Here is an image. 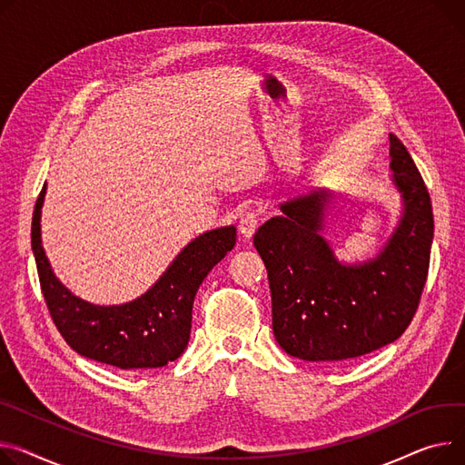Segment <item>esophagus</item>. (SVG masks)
I'll return each mask as SVG.
<instances>
[{
    "mask_svg": "<svg viewBox=\"0 0 465 465\" xmlns=\"http://www.w3.org/2000/svg\"><path fill=\"white\" fill-rule=\"evenodd\" d=\"M258 221H260L258 219V213H254V211H249V213L241 214V219H239V233H241V237L251 239L254 235L256 228H258Z\"/></svg>",
    "mask_w": 465,
    "mask_h": 465,
    "instance_id": "esophagus-1",
    "label": "esophagus"
}]
</instances>
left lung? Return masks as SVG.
I'll return each instance as SVG.
<instances>
[{"mask_svg": "<svg viewBox=\"0 0 465 465\" xmlns=\"http://www.w3.org/2000/svg\"><path fill=\"white\" fill-rule=\"evenodd\" d=\"M391 140V183L400 194L398 224L376 258L344 263L322 235L334 196L314 189L281 203L254 235L272 301L281 348L311 362L350 361L376 351L411 323L426 284L434 214L406 145Z\"/></svg>", "mask_w": 465, "mask_h": 465, "instance_id": "obj_1", "label": "left lung"}]
</instances>
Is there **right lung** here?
Masks as SVG:
<instances>
[{"mask_svg":"<svg viewBox=\"0 0 465 465\" xmlns=\"http://www.w3.org/2000/svg\"><path fill=\"white\" fill-rule=\"evenodd\" d=\"M45 194L46 183L31 223V251L50 316L65 342L82 357L123 370L161 368L175 361L191 340L196 292L209 271L235 246V226L193 239L143 295L101 306L76 297L54 274L41 239Z\"/></svg>","mask_w":465,"mask_h":465,"instance_id":"right-lung-1","label":"right lung"}]
</instances>
